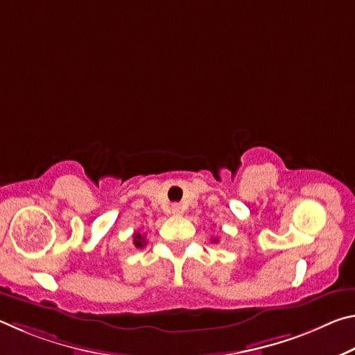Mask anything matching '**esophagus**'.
Masks as SVG:
<instances>
[{
  "mask_svg": "<svg viewBox=\"0 0 355 355\" xmlns=\"http://www.w3.org/2000/svg\"><path fill=\"white\" fill-rule=\"evenodd\" d=\"M171 213L175 214V216H182L184 213V208L180 205V203H172L171 207Z\"/></svg>",
  "mask_w": 355,
  "mask_h": 355,
  "instance_id": "1",
  "label": "esophagus"
}]
</instances>
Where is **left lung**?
Returning <instances> with one entry per match:
<instances>
[{
	"mask_svg": "<svg viewBox=\"0 0 355 355\" xmlns=\"http://www.w3.org/2000/svg\"><path fill=\"white\" fill-rule=\"evenodd\" d=\"M213 241H214V243H216V241H218V238H214V239H213Z\"/></svg>",
	"mask_w": 355,
	"mask_h": 355,
	"instance_id": "obj_1",
	"label": "left lung"
}]
</instances>
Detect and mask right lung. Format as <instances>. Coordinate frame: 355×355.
Segmentation results:
<instances>
[{
  "label": "right lung",
  "instance_id": "obj_1",
  "mask_svg": "<svg viewBox=\"0 0 355 355\" xmlns=\"http://www.w3.org/2000/svg\"><path fill=\"white\" fill-rule=\"evenodd\" d=\"M133 243L136 248H144L146 245V235H141L139 232H136L133 235Z\"/></svg>",
  "mask_w": 355,
  "mask_h": 355
}]
</instances>
